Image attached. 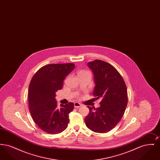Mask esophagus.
<instances>
[{"label":"esophagus","mask_w":160,"mask_h":160,"mask_svg":"<svg viewBox=\"0 0 160 160\" xmlns=\"http://www.w3.org/2000/svg\"><path fill=\"white\" fill-rule=\"evenodd\" d=\"M74 107H76V108H78V107L82 106V104H80L79 102H74Z\"/></svg>","instance_id":"1"}]
</instances>
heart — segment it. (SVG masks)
I'll use <instances>...</instances> for the list:
<instances>
[{
    "label": "heart",
    "mask_w": 160,
    "mask_h": 160,
    "mask_svg": "<svg viewBox=\"0 0 160 160\" xmlns=\"http://www.w3.org/2000/svg\"><path fill=\"white\" fill-rule=\"evenodd\" d=\"M85 72H88L86 71H80L78 72V74H80V73H85Z\"/></svg>",
    "instance_id": "b5f03b06"
}]
</instances>
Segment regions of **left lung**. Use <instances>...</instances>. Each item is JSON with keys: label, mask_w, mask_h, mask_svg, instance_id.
<instances>
[{"label": "left lung", "mask_w": 160, "mask_h": 160, "mask_svg": "<svg viewBox=\"0 0 160 160\" xmlns=\"http://www.w3.org/2000/svg\"><path fill=\"white\" fill-rule=\"evenodd\" d=\"M88 67L93 74V95L101 101L97 108L88 106L89 113L84 121L89 129L105 133L114 128L125 112L128 103L126 84L119 72L106 62L97 59L88 63Z\"/></svg>", "instance_id": "left-lung-1"}]
</instances>
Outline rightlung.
<instances>
[{
	"instance_id": "obj_1",
	"label": "right lung",
	"mask_w": 160,
	"mask_h": 160,
	"mask_svg": "<svg viewBox=\"0 0 160 160\" xmlns=\"http://www.w3.org/2000/svg\"><path fill=\"white\" fill-rule=\"evenodd\" d=\"M74 68V63L48 64L39 69L31 80L28 90L29 111L34 122L47 133L58 134L68 127L69 113L73 110L74 104L58 107L55 97Z\"/></svg>"
}]
</instances>
